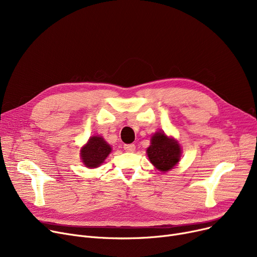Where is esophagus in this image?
Returning <instances> with one entry per match:
<instances>
[{"label": "esophagus", "mask_w": 257, "mask_h": 257, "mask_svg": "<svg viewBox=\"0 0 257 257\" xmlns=\"http://www.w3.org/2000/svg\"><path fill=\"white\" fill-rule=\"evenodd\" d=\"M124 150H125L126 152H133L134 150H136V145H134V144L125 145V146H124Z\"/></svg>", "instance_id": "1"}]
</instances>
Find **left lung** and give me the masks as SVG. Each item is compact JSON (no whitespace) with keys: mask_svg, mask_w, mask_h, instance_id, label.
<instances>
[{"mask_svg":"<svg viewBox=\"0 0 257 257\" xmlns=\"http://www.w3.org/2000/svg\"><path fill=\"white\" fill-rule=\"evenodd\" d=\"M147 154L157 170L168 172L179 163L181 148L176 140L159 131L151 138V145L147 149Z\"/></svg>","mask_w":257,"mask_h":257,"instance_id":"8db88e82","label":"left lung"}]
</instances>
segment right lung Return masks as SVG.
<instances>
[{"label":"right lung","instance_id":"1","mask_svg":"<svg viewBox=\"0 0 257 257\" xmlns=\"http://www.w3.org/2000/svg\"><path fill=\"white\" fill-rule=\"evenodd\" d=\"M82 163L86 168L93 169L100 167L106 157L110 154L111 147L108 145L102 137H91L87 144L80 151Z\"/></svg>","mask_w":257,"mask_h":257}]
</instances>
